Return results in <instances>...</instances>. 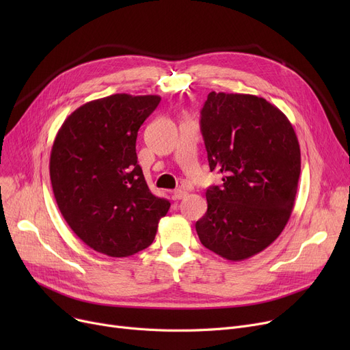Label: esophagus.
<instances>
[{"label": "esophagus", "mask_w": 350, "mask_h": 350, "mask_svg": "<svg viewBox=\"0 0 350 350\" xmlns=\"http://www.w3.org/2000/svg\"><path fill=\"white\" fill-rule=\"evenodd\" d=\"M187 196V190H185V189H177L174 193H173V197L176 198V200H181V198H185Z\"/></svg>", "instance_id": "34e87169"}]
</instances>
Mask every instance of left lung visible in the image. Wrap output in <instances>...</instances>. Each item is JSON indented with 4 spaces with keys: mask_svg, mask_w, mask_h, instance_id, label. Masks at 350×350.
Returning a JSON list of instances; mask_svg holds the SVG:
<instances>
[{
    "mask_svg": "<svg viewBox=\"0 0 350 350\" xmlns=\"http://www.w3.org/2000/svg\"><path fill=\"white\" fill-rule=\"evenodd\" d=\"M208 165L223 186L207 189L196 223L201 244L228 261L271 245L291 217L301 174L295 131L281 110L255 95L210 92L200 120Z\"/></svg>",
    "mask_w": 350,
    "mask_h": 350,
    "instance_id": "left-lung-1",
    "label": "left lung"
}]
</instances>
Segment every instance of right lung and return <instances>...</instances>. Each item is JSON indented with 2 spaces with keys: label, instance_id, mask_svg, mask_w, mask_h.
Masks as SVG:
<instances>
[{
  "label": "right lung",
  "instance_id": "1",
  "mask_svg": "<svg viewBox=\"0 0 350 350\" xmlns=\"http://www.w3.org/2000/svg\"><path fill=\"white\" fill-rule=\"evenodd\" d=\"M160 96L116 94L72 112L53 140L49 174L65 221L100 254L133 255L149 247L169 200L147 187L136 139Z\"/></svg>",
  "mask_w": 350,
  "mask_h": 350
}]
</instances>
